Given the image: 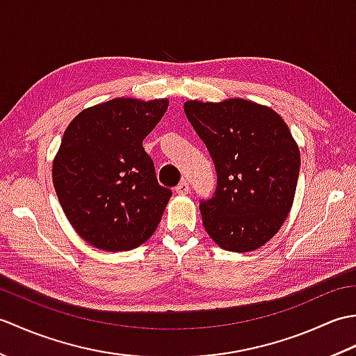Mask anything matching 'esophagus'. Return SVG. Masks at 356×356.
Here are the masks:
<instances>
[{
    "instance_id": "esophagus-1",
    "label": "esophagus",
    "mask_w": 356,
    "mask_h": 356,
    "mask_svg": "<svg viewBox=\"0 0 356 356\" xmlns=\"http://www.w3.org/2000/svg\"><path fill=\"white\" fill-rule=\"evenodd\" d=\"M176 193L180 194V195L188 194V193H190V184H188L186 180H182V182H180V184L176 186Z\"/></svg>"
}]
</instances>
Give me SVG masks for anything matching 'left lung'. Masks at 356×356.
<instances>
[{
    "label": "left lung",
    "mask_w": 356,
    "mask_h": 356,
    "mask_svg": "<svg viewBox=\"0 0 356 356\" xmlns=\"http://www.w3.org/2000/svg\"><path fill=\"white\" fill-rule=\"evenodd\" d=\"M185 115L205 143L217 186L200 200L203 226L232 252L259 249L289 214L300 172V151L277 113L251 101H188Z\"/></svg>",
    "instance_id": "8db88e82"
}]
</instances>
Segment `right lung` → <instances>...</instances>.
I'll return each mask as SVG.
<instances>
[{
  "instance_id": "1",
  "label": "right lung",
  "mask_w": 356,
  "mask_h": 356,
  "mask_svg": "<svg viewBox=\"0 0 356 356\" xmlns=\"http://www.w3.org/2000/svg\"><path fill=\"white\" fill-rule=\"evenodd\" d=\"M168 108L166 99L118 97L81 111L53 162V185L69 222L102 251H128L153 236L170 188L159 185L142 142Z\"/></svg>"
}]
</instances>
